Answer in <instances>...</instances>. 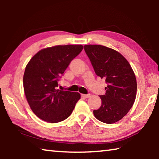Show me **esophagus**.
<instances>
[{
	"label": "esophagus",
	"instance_id": "1",
	"mask_svg": "<svg viewBox=\"0 0 159 159\" xmlns=\"http://www.w3.org/2000/svg\"><path fill=\"white\" fill-rule=\"evenodd\" d=\"M82 97H83L84 98H90V94H87V95H84V94H83Z\"/></svg>",
	"mask_w": 159,
	"mask_h": 159
}]
</instances>
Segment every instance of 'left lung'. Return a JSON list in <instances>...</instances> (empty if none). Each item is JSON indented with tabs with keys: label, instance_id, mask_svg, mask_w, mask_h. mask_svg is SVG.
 Returning <instances> with one entry per match:
<instances>
[{
	"label": "left lung",
	"instance_id": "8db88e82",
	"mask_svg": "<svg viewBox=\"0 0 159 159\" xmlns=\"http://www.w3.org/2000/svg\"><path fill=\"white\" fill-rule=\"evenodd\" d=\"M84 50L97 76L105 79L106 93L99 95L101 107L94 110L95 118L114 123L128 114L136 98L137 81L128 61L117 51L100 45H86Z\"/></svg>",
	"mask_w": 159,
	"mask_h": 159
}]
</instances>
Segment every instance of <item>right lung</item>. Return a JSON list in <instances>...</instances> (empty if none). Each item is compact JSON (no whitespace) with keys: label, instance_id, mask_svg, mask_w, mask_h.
Instances as JSON below:
<instances>
[{"label":"right lung","instance_id":"add662e5","mask_svg":"<svg viewBox=\"0 0 159 159\" xmlns=\"http://www.w3.org/2000/svg\"><path fill=\"white\" fill-rule=\"evenodd\" d=\"M81 45H57L43 49L31 59L23 78L24 90L33 112L48 123L65 120L80 98L79 93L57 90L58 81Z\"/></svg>","mask_w":159,"mask_h":159}]
</instances>
